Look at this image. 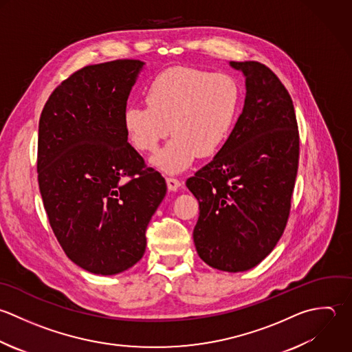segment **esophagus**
<instances>
[{
	"mask_svg": "<svg viewBox=\"0 0 352 352\" xmlns=\"http://www.w3.org/2000/svg\"><path fill=\"white\" fill-rule=\"evenodd\" d=\"M166 182H167L168 190H171V192H177L179 189V186H181V181L177 179V178H167Z\"/></svg>",
	"mask_w": 352,
	"mask_h": 352,
	"instance_id": "1",
	"label": "esophagus"
}]
</instances>
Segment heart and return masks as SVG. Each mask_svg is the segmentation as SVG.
I'll list each match as a JSON object with an SVG mask.
<instances>
[{"label": "heart", "instance_id": "obj_1", "mask_svg": "<svg viewBox=\"0 0 352 352\" xmlns=\"http://www.w3.org/2000/svg\"><path fill=\"white\" fill-rule=\"evenodd\" d=\"M145 100L146 105H129L123 112L127 138L138 151L151 153L171 130L174 138L152 164L177 174L197 156L214 157L226 145L239 116L241 91L228 74L171 67L153 78Z\"/></svg>", "mask_w": 352, "mask_h": 352}]
</instances>
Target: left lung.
I'll return each mask as SVG.
<instances>
[{
  "label": "left lung",
  "instance_id": "1",
  "mask_svg": "<svg viewBox=\"0 0 352 352\" xmlns=\"http://www.w3.org/2000/svg\"><path fill=\"white\" fill-rule=\"evenodd\" d=\"M245 76V101L219 153L186 181L199 201L193 240L211 267L239 273L259 265L281 239L299 163L292 98L265 64L230 61Z\"/></svg>",
  "mask_w": 352,
  "mask_h": 352
}]
</instances>
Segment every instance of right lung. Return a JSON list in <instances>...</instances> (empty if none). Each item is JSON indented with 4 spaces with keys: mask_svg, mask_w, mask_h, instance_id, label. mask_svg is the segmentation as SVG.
<instances>
[{
    "mask_svg": "<svg viewBox=\"0 0 352 352\" xmlns=\"http://www.w3.org/2000/svg\"><path fill=\"white\" fill-rule=\"evenodd\" d=\"M145 63L83 67L46 101L38 127V184L50 228L83 270L113 276L134 266L167 185L127 142L123 112Z\"/></svg>",
    "mask_w": 352,
    "mask_h": 352,
    "instance_id": "obj_1",
    "label": "right lung"
}]
</instances>
